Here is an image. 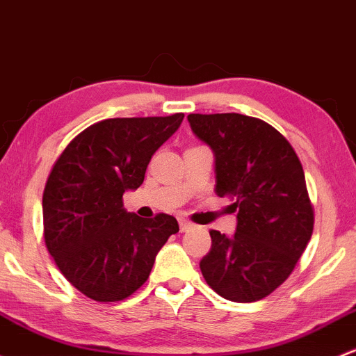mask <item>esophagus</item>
<instances>
[{"instance_id":"obj_1","label":"esophagus","mask_w":356,"mask_h":356,"mask_svg":"<svg viewBox=\"0 0 356 356\" xmlns=\"http://www.w3.org/2000/svg\"><path fill=\"white\" fill-rule=\"evenodd\" d=\"M179 227H181V232H188L193 228V223L188 222V220H184V218H179Z\"/></svg>"}]
</instances>
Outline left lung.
I'll use <instances>...</instances> for the list:
<instances>
[{"label": "left lung", "instance_id": "left-lung-1", "mask_svg": "<svg viewBox=\"0 0 356 356\" xmlns=\"http://www.w3.org/2000/svg\"><path fill=\"white\" fill-rule=\"evenodd\" d=\"M188 121L213 149L216 194L237 211L232 237L209 232L201 273L227 300H261L290 276L312 237L304 168L285 136L261 119L230 112L189 114Z\"/></svg>", "mask_w": 356, "mask_h": 356}]
</instances>
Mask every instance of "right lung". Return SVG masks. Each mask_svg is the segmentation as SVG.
I'll use <instances>...</instances> for the list:
<instances>
[{"label": "right lung", "mask_w": 356, "mask_h": 356, "mask_svg": "<svg viewBox=\"0 0 356 356\" xmlns=\"http://www.w3.org/2000/svg\"><path fill=\"white\" fill-rule=\"evenodd\" d=\"M184 114L115 118L81 131L65 148L42 196L44 241L59 271L97 302L128 298L148 280L174 216L143 220L122 194L143 184L153 153L179 129Z\"/></svg>", "instance_id": "obj_1"}]
</instances>
